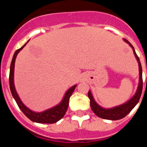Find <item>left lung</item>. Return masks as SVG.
<instances>
[{
    "label": "left lung",
    "instance_id": "1",
    "mask_svg": "<svg viewBox=\"0 0 147 147\" xmlns=\"http://www.w3.org/2000/svg\"><path fill=\"white\" fill-rule=\"evenodd\" d=\"M124 41L130 45V47L132 49L134 55L136 57V59L138 63V67H139V82L138 85L137 90L134 96L127 102L124 104L116 106V107H112V108H104L101 107L100 105L96 102V101L93 98V95H92L90 90L88 91V97L90 98V107L93 112L97 116L102 118L104 119H107V120H119V119H123L125 117L128 113H129L131 110L136 107V105L138 103L139 99L141 98V93H142L143 89V80H142V67H141V62H140L139 57L136 54V51L134 47L132 46V44L128 41V40L124 39Z\"/></svg>",
    "mask_w": 147,
    "mask_h": 147
}]
</instances>
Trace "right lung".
I'll return each mask as SVG.
<instances>
[{
    "label": "right lung",
    "mask_w": 147,
    "mask_h": 147,
    "mask_svg": "<svg viewBox=\"0 0 147 147\" xmlns=\"http://www.w3.org/2000/svg\"><path fill=\"white\" fill-rule=\"evenodd\" d=\"M28 42L24 44L20 49H18L15 52V54H14V56H13L11 65H10L9 72L10 90H11L13 98H15V100L16 101L19 108L21 110V111L24 113V115L27 118H28L30 120L34 122L40 123V124H54V123H56V122H57L58 121L60 120L64 116L65 114L66 111L67 110V107H68V105H69L70 97L72 95L75 88H76V85H74V86H72L67 90L66 93H65L62 101L57 105H56V106L51 107V108L44 110L42 112H34V111H32V110L28 108L20 100V97H19L16 91L15 83H14V71H15V63L17 55L23 48L25 47V45L28 43Z\"/></svg>",
    "instance_id": "1"
}]
</instances>
